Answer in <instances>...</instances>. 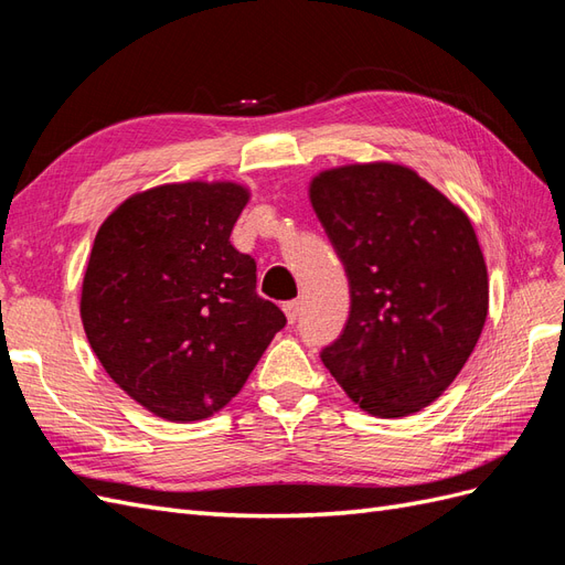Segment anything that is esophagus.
Returning <instances> with one entry per match:
<instances>
[{
	"label": "esophagus",
	"instance_id": "esophagus-1",
	"mask_svg": "<svg viewBox=\"0 0 565 565\" xmlns=\"http://www.w3.org/2000/svg\"><path fill=\"white\" fill-rule=\"evenodd\" d=\"M282 311H285V316H287V322H297L299 311H301V303H299L297 299L285 301V303H282Z\"/></svg>",
	"mask_w": 565,
	"mask_h": 565
}]
</instances>
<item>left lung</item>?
Returning <instances> with one entry per match:
<instances>
[{
  "label": "left lung",
  "instance_id": "8db88e82",
  "mask_svg": "<svg viewBox=\"0 0 565 565\" xmlns=\"http://www.w3.org/2000/svg\"><path fill=\"white\" fill-rule=\"evenodd\" d=\"M309 198L351 292L324 367L374 417L419 413L455 382L488 318V268L469 216L393 162L324 169Z\"/></svg>",
  "mask_w": 565,
  "mask_h": 565
}]
</instances>
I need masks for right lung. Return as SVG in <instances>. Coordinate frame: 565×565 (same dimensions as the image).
Here are the masks:
<instances>
[{
    "instance_id": "obj_1",
    "label": "right lung",
    "mask_w": 565,
    "mask_h": 565,
    "mask_svg": "<svg viewBox=\"0 0 565 565\" xmlns=\"http://www.w3.org/2000/svg\"><path fill=\"white\" fill-rule=\"evenodd\" d=\"M249 202L233 181L164 183L98 228L79 316L110 380L167 422L207 419L241 391L285 313L256 295V264L231 245Z\"/></svg>"
}]
</instances>
